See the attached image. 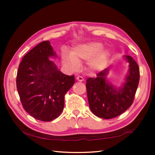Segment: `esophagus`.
Here are the masks:
<instances>
[{
	"mask_svg": "<svg viewBox=\"0 0 155 155\" xmlns=\"http://www.w3.org/2000/svg\"><path fill=\"white\" fill-rule=\"evenodd\" d=\"M77 81H79V82H83L84 81V78H83V77H81V76H78V77H77Z\"/></svg>",
	"mask_w": 155,
	"mask_h": 155,
	"instance_id": "esophagus-1",
	"label": "esophagus"
}]
</instances>
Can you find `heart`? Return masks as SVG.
<instances>
[{"label":"heart","mask_w":155,"mask_h":155,"mask_svg":"<svg viewBox=\"0 0 155 155\" xmlns=\"http://www.w3.org/2000/svg\"><path fill=\"white\" fill-rule=\"evenodd\" d=\"M102 47L103 44L95 41L78 44L72 48L71 53L63 54V63L73 71H77L79 69L81 61L90 59V67L98 69L106 64L109 57L108 50Z\"/></svg>","instance_id":"b5f03b06"}]
</instances>
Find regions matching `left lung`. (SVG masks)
Segmentation results:
<instances>
[{
	"label": "left lung",
	"mask_w": 155,
	"mask_h": 155,
	"mask_svg": "<svg viewBox=\"0 0 155 155\" xmlns=\"http://www.w3.org/2000/svg\"><path fill=\"white\" fill-rule=\"evenodd\" d=\"M124 59L128 63V72L119 87L107 79L109 68L99 72L96 78L86 81L89 105L91 112L103 119L114 118L124 113L132 104L140 81V68L129 55Z\"/></svg>",
	"instance_id": "left-lung-1"
}]
</instances>
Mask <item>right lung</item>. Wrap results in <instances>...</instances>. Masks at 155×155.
<instances>
[{"label": "right lung", "mask_w": 155, "mask_h": 155, "mask_svg": "<svg viewBox=\"0 0 155 155\" xmlns=\"http://www.w3.org/2000/svg\"><path fill=\"white\" fill-rule=\"evenodd\" d=\"M57 57L49 41H44L26 54L16 78L23 108L38 120L56 119L64 107V96L74 85V76L64 74L50 60Z\"/></svg>", "instance_id": "add662e5"}]
</instances>
